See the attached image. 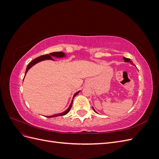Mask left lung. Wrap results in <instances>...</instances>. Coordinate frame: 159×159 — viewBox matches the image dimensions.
Returning <instances> with one entry per match:
<instances>
[{"mask_svg": "<svg viewBox=\"0 0 159 159\" xmlns=\"http://www.w3.org/2000/svg\"><path fill=\"white\" fill-rule=\"evenodd\" d=\"M123 60H124V61H125V62H129V63H130L131 64V65H133V66H134V64H133V61L131 60V59H129V58H127V57H123ZM93 109L94 110V111L95 112H96L95 111V110L93 108ZM97 113V112H96Z\"/></svg>", "mask_w": 159, "mask_h": 159, "instance_id": "obj_1", "label": "left lung"}]
</instances>
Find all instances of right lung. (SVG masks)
I'll return each instance as SVG.
<instances>
[{
	"label": "right lung",
	"mask_w": 159,
	"mask_h": 159,
	"mask_svg": "<svg viewBox=\"0 0 159 159\" xmlns=\"http://www.w3.org/2000/svg\"><path fill=\"white\" fill-rule=\"evenodd\" d=\"M66 55L64 52H52V53H50V54H46V55H43V56H41L40 57H36V58H35L34 60H33L32 61H31L29 64L28 65L27 68H26V74L27 73V71L30 70V68H32V67L35 65L36 64L38 63V62H40L41 61H43V60H53L52 57H65ZM25 74V75H26ZM80 92V91H78V92H76L74 95V97H73V99L75 97V96L78 95L79 93ZM72 103H73V100L71 101V104L70 105V107H68V109H67L66 111H64L63 113H58V114H55V115H51V116H46V117H48V118H50V117H57V116H62V115H66L67 113H68L70 110L71 107V105H72Z\"/></svg>",
	"instance_id": "obj_1"
}]
</instances>
